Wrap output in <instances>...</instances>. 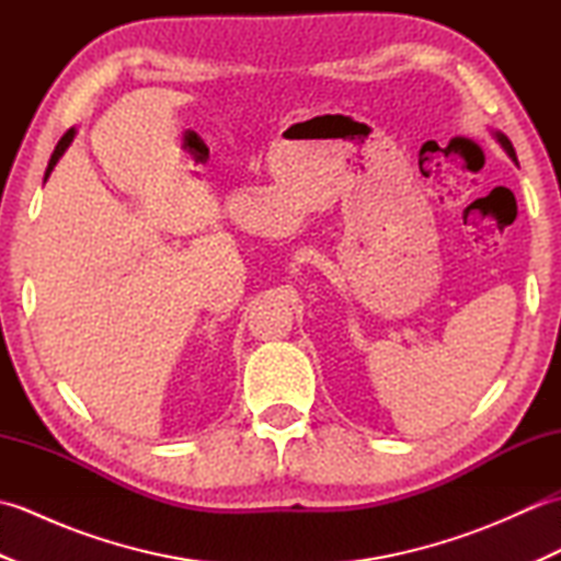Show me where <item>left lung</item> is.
I'll return each mask as SVG.
<instances>
[{
    "instance_id": "left-lung-1",
    "label": "left lung",
    "mask_w": 561,
    "mask_h": 561,
    "mask_svg": "<svg viewBox=\"0 0 561 561\" xmlns=\"http://www.w3.org/2000/svg\"><path fill=\"white\" fill-rule=\"evenodd\" d=\"M496 139H499V141H502V147L506 149V153H508V157L516 161V151H514V145H511V141H508V137H504V135H496Z\"/></svg>"
}]
</instances>
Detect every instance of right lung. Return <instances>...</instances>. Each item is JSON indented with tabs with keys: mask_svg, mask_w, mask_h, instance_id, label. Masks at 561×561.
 <instances>
[{
	"mask_svg": "<svg viewBox=\"0 0 561 561\" xmlns=\"http://www.w3.org/2000/svg\"><path fill=\"white\" fill-rule=\"evenodd\" d=\"M71 139H75V129H67V133L62 135V139L57 141V147H55V151H53V157H50V163H47V171H45V178L50 175V171H53V165L57 163V159L62 157L65 153V149L71 145Z\"/></svg>",
	"mask_w": 561,
	"mask_h": 561,
	"instance_id": "right-lung-1",
	"label": "right lung"
}]
</instances>
